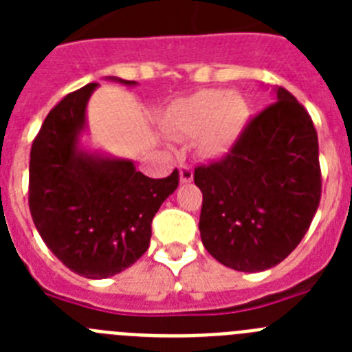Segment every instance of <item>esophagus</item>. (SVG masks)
<instances>
[{
    "label": "esophagus",
    "mask_w": 352,
    "mask_h": 352,
    "mask_svg": "<svg viewBox=\"0 0 352 352\" xmlns=\"http://www.w3.org/2000/svg\"><path fill=\"white\" fill-rule=\"evenodd\" d=\"M194 179V170L190 166H179V182L190 183Z\"/></svg>",
    "instance_id": "34e87169"
}]
</instances>
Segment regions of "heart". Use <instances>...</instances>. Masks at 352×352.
I'll return each instance as SVG.
<instances>
[{
	"instance_id": "obj_1",
	"label": "heart",
	"mask_w": 352,
	"mask_h": 352,
	"mask_svg": "<svg viewBox=\"0 0 352 352\" xmlns=\"http://www.w3.org/2000/svg\"><path fill=\"white\" fill-rule=\"evenodd\" d=\"M248 121V104L236 93L199 91L182 98L167 111L164 129L174 139L197 138L206 157L231 151Z\"/></svg>"
}]
</instances>
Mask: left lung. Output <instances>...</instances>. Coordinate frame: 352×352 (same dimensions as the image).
Returning a JSON list of instances; mask_svg holds the SVG:
<instances>
[{
    "label": "left lung",
    "instance_id": "obj_1",
    "mask_svg": "<svg viewBox=\"0 0 352 352\" xmlns=\"http://www.w3.org/2000/svg\"><path fill=\"white\" fill-rule=\"evenodd\" d=\"M275 104L247 125L226 158L195 169L199 231L227 268L256 273L285 259L321 201L317 132L303 105L276 86Z\"/></svg>",
    "mask_w": 352,
    "mask_h": 352
}]
</instances>
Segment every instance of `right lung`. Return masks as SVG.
I'll return each instance as SVG.
<instances>
[{
  "instance_id": "add662e5",
  "label": "right lung",
  "mask_w": 352,
  "mask_h": 352,
  "mask_svg": "<svg viewBox=\"0 0 352 352\" xmlns=\"http://www.w3.org/2000/svg\"><path fill=\"white\" fill-rule=\"evenodd\" d=\"M96 88L91 82L67 95L43 121L30 153V211L43 243L68 270L107 278L148 250L151 220L179 176L174 169L167 178H148L129 158L82 144Z\"/></svg>"
}]
</instances>
